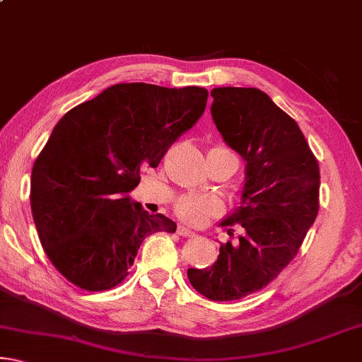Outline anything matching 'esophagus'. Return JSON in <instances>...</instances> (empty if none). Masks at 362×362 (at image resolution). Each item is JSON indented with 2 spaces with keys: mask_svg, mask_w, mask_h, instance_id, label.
<instances>
[{
  "mask_svg": "<svg viewBox=\"0 0 362 362\" xmlns=\"http://www.w3.org/2000/svg\"><path fill=\"white\" fill-rule=\"evenodd\" d=\"M177 233H179L180 236H185V238L196 236V233L193 230H189V228H187V226H183V225H179V228H177Z\"/></svg>",
  "mask_w": 362,
  "mask_h": 362,
  "instance_id": "1",
  "label": "esophagus"
}]
</instances>
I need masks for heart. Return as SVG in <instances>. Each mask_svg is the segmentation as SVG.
I'll list each match as a JSON object with an SVG mask.
<instances>
[{
    "label": "heart",
    "instance_id": "b5f03b06",
    "mask_svg": "<svg viewBox=\"0 0 362 362\" xmlns=\"http://www.w3.org/2000/svg\"><path fill=\"white\" fill-rule=\"evenodd\" d=\"M175 211L185 222L201 225L220 211V203L211 196L187 194L177 201Z\"/></svg>",
    "mask_w": 362,
    "mask_h": 362
}]
</instances>
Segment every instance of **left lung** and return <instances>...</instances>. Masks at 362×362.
<instances>
[{"label":"left lung","instance_id":"1","mask_svg":"<svg viewBox=\"0 0 362 362\" xmlns=\"http://www.w3.org/2000/svg\"><path fill=\"white\" fill-rule=\"evenodd\" d=\"M211 95L218 132L246 163L241 203L220 225L241 223L243 233L220 244L212 267L187 274L201 296L228 302L263 289L296 257L320 209V168L297 122L263 90L214 88Z\"/></svg>","mask_w":362,"mask_h":362}]
</instances>
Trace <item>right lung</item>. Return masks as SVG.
<instances>
[{"mask_svg":"<svg viewBox=\"0 0 362 362\" xmlns=\"http://www.w3.org/2000/svg\"><path fill=\"white\" fill-rule=\"evenodd\" d=\"M207 95L198 86L121 83L57 122L33 164L30 203L42 249L70 283L112 289L146 236L177 230L129 193L199 119Z\"/></svg>","mask_w":362,"mask_h":362,"instance_id":"obj_1","label":"right lung"}]
</instances>
